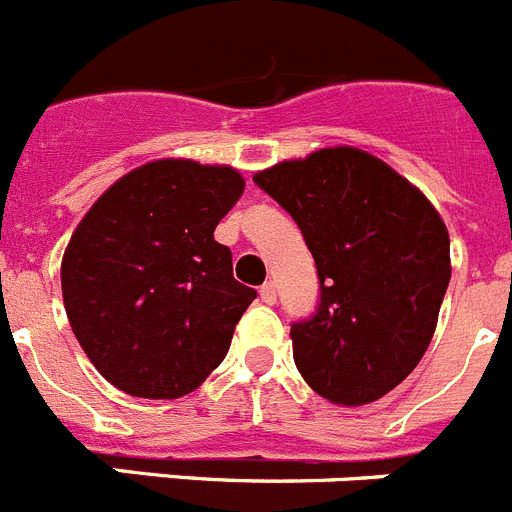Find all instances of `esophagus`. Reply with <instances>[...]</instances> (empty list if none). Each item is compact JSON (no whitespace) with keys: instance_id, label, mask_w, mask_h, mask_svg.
Returning a JSON list of instances; mask_svg holds the SVG:
<instances>
[{"instance_id":"obj_1","label":"esophagus","mask_w":512,"mask_h":512,"mask_svg":"<svg viewBox=\"0 0 512 512\" xmlns=\"http://www.w3.org/2000/svg\"><path fill=\"white\" fill-rule=\"evenodd\" d=\"M259 292H261V300H264L266 305H277V284L266 282Z\"/></svg>"}]
</instances>
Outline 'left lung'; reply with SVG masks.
<instances>
[{"mask_svg":"<svg viewBox=\"0 0 512 512\" xmlns=\"http://www.w3.org/2000/svg\"><path fill=\"white\" fill-rule=\"evenodd\" d=\"M253 182L295 217L318 266V312L289 333L302 379L346 408L395 390L423 359L449 287L443 217L354 146L279 161Z\"/></svg>","mask_w":512,"mask_h":512,"instance_id":"8db88e82","label":"left lung"}]
</instances>
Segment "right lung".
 Returning a JSON list of instances; mask_svg holds the SVG:
<instances>
[{
	"instance_id": "right-lung-1",
	"label": "right lung",
	"mask_w": 512,
	"mask_h": 512,
	"mask_svg": "<svg viewBox=\"0 0 512 512\" xmlns=\"http://www.w3.org/2000/svg\"><path fill=\"white\" fill-rule=\"evenodd\" d=\"M246 189L233 166L158 158L120 176L81 217L61 261L76 341L117 390L194 392L220 366L256 292L233 279L217 223Z\"/></svg>"
}]
</instances>
